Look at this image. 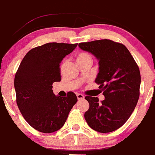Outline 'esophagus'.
Instances as JSON below:
<instances>
[{"mask_svg": "<svg viewBox=\"0 0 155 155\" xmlns=\"http://www.w3.org/2000/svg\"><path fill=\"white\" fill-rule=\"evenodd\" d=\"M76 97H77V99H79V100L84 99V96L82 95V94H76Z\"/></svg>", "mask_w": 155, "mask_h": 155, "instance_id": "1", "label": "esophagus"}]
</instances>
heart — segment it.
Returning a JSON list of instances; mask_svg holds the SVG:
<instances>
[{
	"label": "heart",
	"instance_id": "b5f03b06",
	"mask_svg": "<svg viewBox=\"0 0 155 155\" xmlns=\"http://www.w3.org/2000/svg\"><path fill=\"white\" fill-rule=\"evenodd\" d=\"M76 61H77V62H82V61H92V57L88 53L81 52V53H78V55L76 56Z\"/></svg>",
	"mask_w": 155,
	"mask_h": 155
}]
</instances>
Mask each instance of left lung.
<instances>
[{
  "instance_id": "1",
  "label": "left lung",
  "mask_w": 155,
  "mask_h": 155,
  "mask_svg": "<svg viewBox=\"0 0 155 155\" xmlns=\"http://www.w3.org/2000/svg\"><path fill=\"white\" fill-rule=\"evenodd\" d=\"M79 46L98 58L99 72L95 82L105 98L99 102L97 97L86 96L90 106L84 119L98 132H112L125 124L137 103L139 67L124 45L110 39L82 42Z\"/></svg>"
}]
</instances>
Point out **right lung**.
<instances>
[{"label":"right lung","mask_w":155,"mask_h":155,"mask_svg":"<svg viewBox=\"0 0 155 155\" xmlns=\"http://www.w3.org/2000/svg\"><path fill=\"white\" fill-rule=\"evenodd\" d=\"M77 45L53 42L31 49L15 73L18 107L29 125L40 132L60 129L77 102L72 91L60 97L52 90L53 83L61 79L60 63Z\"/></svg>","instance_id":"right-lung-1"}]
</instances>
